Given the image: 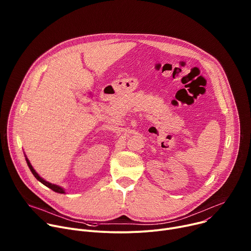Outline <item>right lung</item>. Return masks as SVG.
<instances>
[{
    "label": "right lung",
    "instance_id": "obj_1",
    "mask_svg": "<svg viewBox=\"0 0 251 251\" xmlns=\"http://www.w3.org/2000/svg\"><path fill=\"white\" fill-rule=\"evenodd\" d=\"M25 161H26V164H27V166H28L30 172L32 173V175L34 176V177L37 178L38 181H40L42 184H44V185L47 186L48 188L51 189V190H52L53 192H55V193H58V194H65V191H64L63 188H61V187H59V186H57V185L51 184V183H50V182H47V181L45 180V178H43L37 172H35V170L33 169V167L31 166V164H30V162H29V160L26 158L25 155Z\"/></svg>",
    "mask_w": 251,
    "mask_h": 251
}]
</instances>
